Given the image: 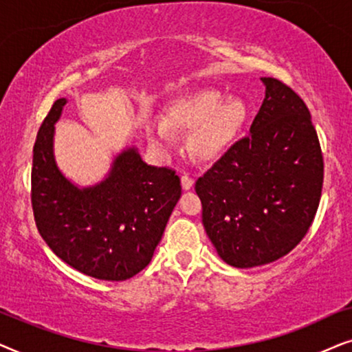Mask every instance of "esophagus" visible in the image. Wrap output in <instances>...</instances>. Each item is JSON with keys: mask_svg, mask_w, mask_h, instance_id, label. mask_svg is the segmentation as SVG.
Here are the masks:
<instances>
[{"mask_svg": "<svg viewBox=\"0 0 352 352\" xmlns=\"http://www.w3.org/2000/svg\"><path fill=\"white\" fill-rule=\"evenodd\" d=\"M193 184H195V180L191 179L190 175H182V188L184 190H190V188H193Z\"/></svg>", "mask_w": 352, "mask_h": 352, "instance_id": "obj_1", "label": "esophagus"}]
</instances>
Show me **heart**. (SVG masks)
<instances>
[{
	"mask_svg": "<svg viewBox=\"0 0 352 352\" xmlns=\"http://www.w3.org/2000/svg\"><path fill=\"white\" fill-rule=\"evenodd\" d=\"M246 106L240 100H225L217 90H199L180 98L167 112L166 122L154 124L149 135L156 144L166 146L173 140L170 129L193 130L190 151L201 161L222 156L240 132L246 119Z\"/></svg>",
	"mask_w": 352,
	"mask_h": 352,
	"instance_id": "1",
	"label": "heart"
}]
</instances>
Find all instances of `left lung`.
<instances>
[{"label":"left lung","instance_id":"8db88e82","mask_svg":"<svg viewBox=\"0 0 352 352\" xmlns=\"http://www.w3.org/2000/svg\"><path fill=\"white\" fill-rule=\"evenodd\" d=\"M265 98L250 135L196 180L206 233L233 267L264 265L306 236L323 185V156L306 102L278 78L262 77Z\"/></svg>","mask_w":352,"mask_h":352}]
</instances>
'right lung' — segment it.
Segmentation results:
<instances>
[{
	"label": "right lung",
	"instance_id": "add662e5",
	"mask_svg": "<svg viewBox=\"0 0 352 352\" xmlns=\"http://www.w3.org/2000/svg\"><path fill=\"white\" fill-rule=\"evenodd\" d=\"M65 102L54 101L35 140L30 196L36 228L59 259L88 277L132 278L151 262L182 195L180 179L173 168L148 166L130 148L100 185L74 186L53 156L54 124Z\"/></svg>",
	"mask_w": 352,
	"mask_h": 352
}]
</instances>
